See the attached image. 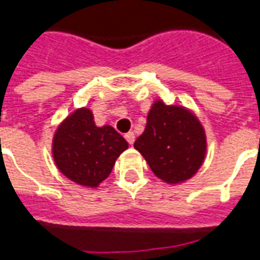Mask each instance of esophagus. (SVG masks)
I'll return each mask as SVG.
<instances>
[{
	"label": "esophagus",
	"mask_w": 260,
	"mask_h": 260,
	"mask_svg": "<svg viewBox=\"0 0 260 260\" xmlns=\"http://www.w3.org/2000/svg\"><path fill=\"white\" fill-rule=\"evenodd\" d=\"M125 139H126V142H128L129 145H134V142H135V134H134V132H128V134L125 135Z\"/></svg>",
	"instance_id": "obj_1"
}]
</instances>
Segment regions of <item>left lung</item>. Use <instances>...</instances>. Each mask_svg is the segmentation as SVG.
Segmentation results:
<instances>
[{"mask_svg": "<svg viewBox=\"0 0 260 260\" xmlns=\"http://www.w3.org/2000/svg\"><path fill=\"white\" fill-rule=\"evenodd\" d=\"M134 146L156 177L167 184H178L192 178L201 169L206 154V135L189 110L157 100Z\"/></svg>", "mask_w": 260, "mask_h": 260, "instance_id": "8db88e82", "label": "left lung"}]
</instances>
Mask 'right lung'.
Wrapping results in <instances>:
<instances>
[{
  "label": "right lung",
  "mask_w": 260,
  "mask_h": 260,
  "mask_svg": "<svg viewBox=\"0 0 260 260\" xmlns=\"http://www.w3.org/2000/svg\"><path fill=\"white\" fill-rule=\"evenodd\" d=\"M126 149L128 142L113 126H96L89 108H78L67 117L53 139V157L59 171L89 188L107 178Z\"/></svg>",
  "instance_id": "right-lung-1"
}]
</instances>
